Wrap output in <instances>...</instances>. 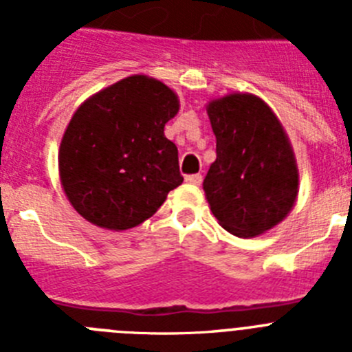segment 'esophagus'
Here are the masks:
<instances>
[{
    "label": "esophagus",
    "mask_w": 352,
    "mask_h": 352,
    "mask_svg": "<svg viewBox=\"0 0 352 352\" xmlns=\"http://www.w3.org/2000/svg\"><path fill=\"white\" fill-rule=\"evenodd\" d=\"M186 183H190V185H201V182H203V176L201 174H188L185 178Z\"/></svg>",
    "instance_id": "esophagus-1"
}]
</instances>
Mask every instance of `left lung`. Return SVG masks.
Masks as SVG:
<instances>
[{"label": "left lung", "mask_w": 352, "mask_h": 352, "mask_svg": "<svg viewBox=\"0 0 352 352\" xmlns=\"http://www.w3.org/2000/svg\"><path fill=\"white\" fill-rule=\"evenodd\" d=\"M217 160L203 188L220 226L239 238L263 234L292 210L298 169L289 139L272 109L247 93L208 105Z\"/></svg>", "instance_id": "8db88e82"}]
</instances>
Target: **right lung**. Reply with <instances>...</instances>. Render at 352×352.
I'll return each mask as SVG.
<instances>
[{
    "label": "right lung",
    "instance_id": "right-lung-1",
    "mask_svg": "<svg viewBox=\"0 0 352 352\" xmlns=\"http://www.w3.org/2000/svg\"><path fill=\"white\" fill-rule=\"evenodd\" d=\"M178 109L176 93L146 76L126 77L77 109L60 146L61 185L77 213L125 231L164 204L183 183L178 148L164 135Z\"/></svg>",
    "mask_w": 352,
    "mask_h": 352
}]
</instances>
